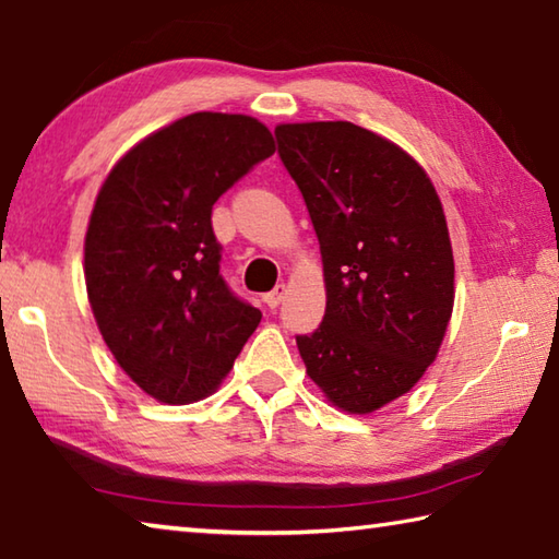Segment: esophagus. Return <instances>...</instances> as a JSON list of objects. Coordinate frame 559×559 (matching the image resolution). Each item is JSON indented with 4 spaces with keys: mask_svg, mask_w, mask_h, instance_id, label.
I'll list each match as a JSON object with an SVG mask.
<instances>
[{
    "mask_svg": "<svg viewBox=\"0 0 559 559\" xmlns=\"http://www.w3.org/2000/svg\"><path fill=\"white\" fill-rule=\"evenodd\" d=\"M285 295H287V287H285V285H277L272 292H267V295L262 297V301H264V305H267L270 309H277V307L282 305V299H285Z\"/></svg>",
    "mask_w": 559,
    "mask_h": 559,
    "instance_id": "esophagus-1",
    "label": "esophagus"
}]
</instances>
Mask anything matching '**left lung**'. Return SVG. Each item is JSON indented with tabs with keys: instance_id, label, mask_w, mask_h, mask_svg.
Returning a JSON list of instances; mask_svg holds the SVG:
<instances>
[{
	"instance_id": "left-lung-1",
	"label": "left lung",
	"mask_w": 559,
	"mask_h": 559,
	"mask_svg": "<svg viewBox=\"0 0 559 559\" xmlns=\"http://www.w3.org/2000/svg\"><path fill=\"white\" fill-rule=\"evenodd\" d=\"M326 282L317 331L297 336L331 403L366 415L432 364L454 307V258L432 181L397 144L354 122L280 124Z\"/></svg>"
}]
</instances>
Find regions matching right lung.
Masks as SVG:
<instances>
[{
    "instance_id": "1",
    "label": "right lung",
    "mask_w": 559,
    "mask_h": 559,
    "mask_svg": "<svg viewBox=\"0 0 559 559\" xmlns=\"http://www.w3.org/2000/svg\"><path fill=\"white\" fill-rule=\"evenodd\" d=\"M272 154L252 117L193 112L127 152L97 193L87 299L117 364L162 403L209 395L260 324L223 280L211 213Z\"/></svg>"
}]
</instances>
